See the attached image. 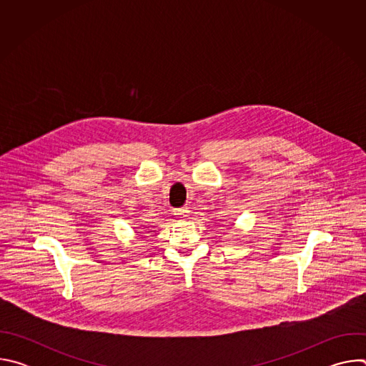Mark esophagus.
Wrapping results in <instances>:
<instances>
[{"label":"esophagus","mask_w":366,"mask_h":366,"mask_svg":"<svg viewBox=\"0 0 366 366\" xmlns=\"http://www.w3.org/2000/svg\"><path fill=\"white\" fill-rule=\"evenodd\" d=\"M189 208L188 207H182V208H178V210L175 212V216L179 217V219H187L189 216Z\"/></svg>","instance_id":"obj_1"}]
</instances>
